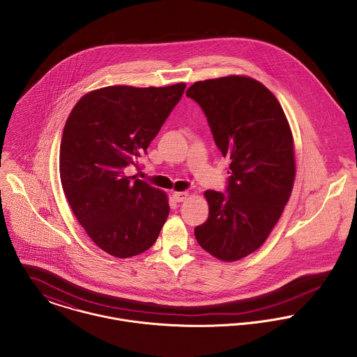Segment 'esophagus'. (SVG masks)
<instances>
[{"mask_svg": "<svg viewBox=\"0 0 357 357\" xmlns=\"http://www.w3.org/2000/svg\"><path fill=\"white\" fill-rule=\"evenodd\" d=\"M188 198V192H174L173 194V199L176 202H184Z\"/></svg>", "mask_w": 357, "mask_h": 357, "instance_id": "esophagus-1", "label": "esophagus"}]
</instances>
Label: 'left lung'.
Wrapping results in <instances>:
<instances>
[{
    "label": "left lung",
    "mask_w": 357,
    "mask_h": 357,
    "mask_svg": "<svg viewBox=\"0 0 357 357\" xmlns=\"http://www.w3.org/2000/svg\"><path fill=\"white\" fill-rule=\"evenodd\" d=\"M187 96L201 105L215 146L231 160L227 194L204 192L208 217L195 238L207 253L236 261L266 241L290 198L291 129L273 93L250 77L199 81Z\"/></svg>",
    "instance_id": "left-lung-1"
}]
</instances>
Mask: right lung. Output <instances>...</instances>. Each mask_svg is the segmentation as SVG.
<instances>
[{
    "label": "right lung",
    "instance_id": "obj_1",
    "mask_svg": "<svg viewBox=\"0 0 357 357\" xmlns=\"http://www.w3.org/2000/svg\"><path fill=\"white\" fill-rule=\"evenodd\" d=\"M185 84L107 86L73 108L60 143V180L78 222L105 253L128 258L149 250L169 215L167 197L128 176L147 153Z\"/></svg>",
    "mask_w": 357,
    "mask_h": 357
}]
</instances>
